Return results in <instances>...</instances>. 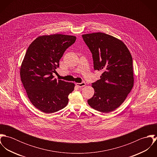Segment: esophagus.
Masks as SVG:
<instances>
[{
	"instance_id": "obj_1",
	"label": "esophagus",
	"mask_w": 157,
	"mask_h": 157,
	"mask_svg": "<svg viewBox=\"0 0 157 157\" xmlns=\"http://www.w3.org/2000/svg\"><path fill=\"white\" fill-rule=\"evenodd\" d=\"M76 86H77L78 88H82L83 86H85L86 85V83L85 82H82V83H77L75 84Z\"/></svg>"
}]
</instances>
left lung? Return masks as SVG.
I'll return each mask as SVG.
<instances>
[{
	"mask_svg": "<svg viewBox=\"0 0 157 157\" xmlns=\"http://www.w3.org/2000/svg\"><path fill=\"white\" fill-rule=\"evenodd\" d=\"M92 54L94 68L103 72L93 83V97L88 100L93 109L112 112L125 100L134 86L132 57L120 40L102 33L82 35Z\"/></svg>",
	"mask_w": 157,
	"mask_h": 157,
	"instance_id": "obj_1",
	"label": "left lung"
}]
</instances>
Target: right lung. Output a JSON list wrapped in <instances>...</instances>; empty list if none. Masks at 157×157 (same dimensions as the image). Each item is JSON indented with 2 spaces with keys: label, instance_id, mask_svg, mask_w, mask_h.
Listing matches in <instances>:
<instances>
[{
  "label": "right lung",
  "instance_id": "add662e5",
  "mask_svg": "<svg viewBox=\"0 0 157 157\" xmlns=\"http://www.w3.org/2000/svg\"><path fill=\"white\" fill-rule=\"evenodd\" d=\"M75 40V36L69 35L42 36L26 51L20 69L21 81L30 101L42 112H57L68 103L74 83L57 80L52 74L59 67L66 49Z\"/></svg>",
  "mask_w": 157,
  "mask_h": 157
}]
</instances>
